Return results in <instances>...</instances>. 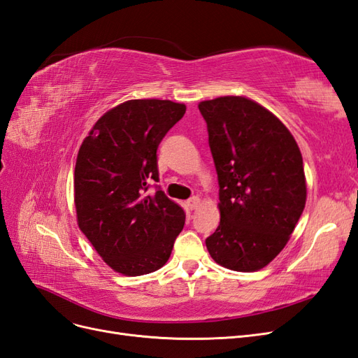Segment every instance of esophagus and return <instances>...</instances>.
Wrapping results in <instances>:
<instances>
[{"label": "esophagus", "mask_w": 358, "mask_h": 358, "mask_svg": "<svg viewBox=\"0 0 358 358\" xmlns=\"http://www.w3.org/2000/svg\"><path fill=\"white\" fill-rule=\"evenodd\" d=\"M200 203H201L200 197H197V196H194V197H191V199L188 200V206H189V209H191V210H194V209H197V208H199V206H200Z\"/></svg>", "instance_id": "34e87169"}]
</instances>
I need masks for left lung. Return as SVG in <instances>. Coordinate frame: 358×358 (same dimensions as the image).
I'll list each match as a JSON object with an SVG mask.
<instances>
[{
	"label": "left lung",
	"instance_id": "1",
	"mask_svg": "<svg viewBox=\"0 0 358 358\" xmlns=\"http://www.w3.org/2000/svg\"><path fill=\"white\" fill-rule=\"evenodd\" d=\"M220 183L218 229L210 257L236 272H255L282 251L306 204L303 158L294 137L245 96L199 104Z\"/></svg>",
	"mask_w": 358,
	"mask_h": 358
}]
</instances>
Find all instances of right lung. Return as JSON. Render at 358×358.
<instances>
[{
  "label": "right lung",
  "instance_id": "1",
  "mask_svg": "<svg viewBox=\"0 0 358 358\" xmlns=\"http://www.w3.org/2000/svg\"><path fill=\"white\" fill-rule=\"evenodd\" d=\"M170 100H129L106 112L83 140L74 169V204L82 233L107 266L125 276L167 263L185 212L159 188L157 149L185 115Z\"/></svg>",
  "mask_w": 358,
  "mask_h": 358
}]
</instances>
